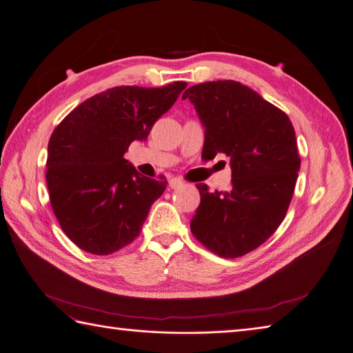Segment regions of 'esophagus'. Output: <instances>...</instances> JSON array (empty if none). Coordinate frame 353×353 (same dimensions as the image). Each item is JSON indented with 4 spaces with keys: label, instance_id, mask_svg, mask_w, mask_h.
<instances>
[{
    "label": "esophagus",
    "instance_id": "esophagus-1",
    "mask_svg": "<svg viewBox=\"0 0 353 353\" xmlns=\"http://www.w3.org/2000/svg\"><path fill=\"white\" fill-rule=\"evenodd\" d=\"M168 186L172 189H179V188L183 186V180L179 179V177H172L168 181Z\"/></svg>",
    "mask_w": 353,
    "mask_h": 353
}]
</instances>
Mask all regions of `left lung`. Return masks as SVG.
Returning <instances> with one entry per match:
<instances>
[{"mask_svg":"<svg viewBox=\"0 0 353 353\" xmlns=\"http://www.w3.org/2000/svg\"><path fill=\"white\" fill-rule=\"evenodd\" d=\"M185 99L205 126L202 159L225 154L232 176L224 192L196 185L201 203L190 230L221 257L244 256L278 230L288 211L301 165L294 126L285 112L232 80L192 85Z\"/></svg>","mask_w":353,"mask_h":353,"instance_id":"1","label":"left lung"}]
</instances>
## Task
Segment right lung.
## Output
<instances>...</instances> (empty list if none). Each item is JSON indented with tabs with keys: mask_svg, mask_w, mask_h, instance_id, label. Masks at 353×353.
<instances>
[{
	"mask_svg": "<svg viewBox=\"0 0 353 353\" xmlns=\"http://www.w3.org/2000/svg\"><path fill=\"white\" fill-rule=\"evenodd\" d=\"M186 85L113 87L78 104L54 129L49 199L62 231L81 250L108 256L139 236L167 180L139 174L123 155L134 141L148 138Z\"/></svg>",
	"mask_w": 353,
	"mask_h": 353,
	"instance_id": "1",
	"label": "right lung"
}]
</instances>
